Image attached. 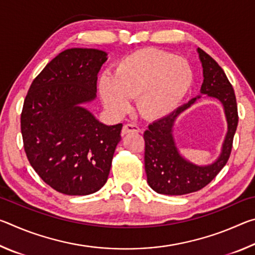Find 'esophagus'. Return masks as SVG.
Instances as JSON below:
<instances>
[{"label": "esophagus", "instance_id": "34e87169", "mask_svg": "<svg viewBox=\"0 0 255 255\" xmlns=\"http://www.w3.org/2000/svg\"><path fill=\"white\" fill-rule=\"evenodd\" d=\"M129 132H140V129L138 128L136 125H132V124L124 125L123 130H122L123 135H126V133H129Z\"/></svg>", "mask_w": 255, "mask_h": 255}]
</instances>
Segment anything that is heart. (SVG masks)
<instances>
[{"label":"heart","instance_id":"1","mask_svg":"<svg viewBox=\"0 0 255 255\" xmlns=\"http://www.w3.org/2000/svg\"><path fill=\"white\" fill-rule=\"evenodd\" d=\"M193 83L195 71L187 59L145 47L120 58L114 74L100 76L98 89L105 106L115 115L126 114L131 97H136L139 114L157 120L178 109Z\"/></svg>","mask_w":255,"mask_h":255}]
</instances>
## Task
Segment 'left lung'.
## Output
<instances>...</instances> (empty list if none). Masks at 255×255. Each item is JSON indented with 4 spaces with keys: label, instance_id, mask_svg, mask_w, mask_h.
Segmentation results:
<instances>
[{
    "label": "left lung",
    "instance_id": "obj_1",
    "mask_svg": "<svg viewBox=\"0 0 255 255\" xmlns=\"http://www.w3.org/2000/svg\"><path fill=\"white\" fill-rule=\"evenodd\" d=\"M197 53L204 75L200 94L179 107L169 117L150 124L144 132L147 183L161 195L182 196L202 189L221 172L231 155L233 138L239 123L234 89L215 59L200 48H197ZM202 95L215 98L221 103L227 118L228 131L219 157L214 162L201 166L180 154L175 143L174 126L179 116Z\"/></svg>",
    "mask_w": 255,
    "mask_h": 255
}]
</instances>
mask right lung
Wrapping results in <instances>:
<instances>
[{
	"instance_id": "1",
	"label": "right lung",
	"mask_w": 255,
	"mask_h": 255,
	"mask_svg": "<svg viewBox=\"0 0 255 255\" xmlns=\"http://www.w3.org/2000/svg\"><path fill=\"white\" fill-rule=\"evenodd\" d=\"M105 50L70 48L30 86L21 114L24 150L38 175L68 196L97 192L109 176L123 124L101 123L85 106L97 99Z\"/></svg>"
}]
</instances>
